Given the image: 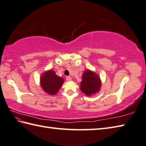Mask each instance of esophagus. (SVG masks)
Segmentation results:
<instances>
[{
    "label": "esophagus",
    "instance_id": "1",
    "mask_svg": "<svg viewBox=\"0 0 146 146\" xmlns=\"http://www.w3.org/2000/svg\"><path fill=\"white\" fill-rule=\"evenodd\" d=\"M66 79L67 81H71V78L70 76H66Z\"/></svg>",
    "mask_w": 146,
    "mask_h": 146
}]
</instances>
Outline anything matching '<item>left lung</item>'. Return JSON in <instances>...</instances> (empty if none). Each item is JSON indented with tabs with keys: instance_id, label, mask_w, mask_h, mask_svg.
I'll return each mask as SVG.
<instances>
[{
	"instance_id": "obj_1",
	"label": "left lung",
	"mask_w": 146,
	"mask_h": 146,
	"mask_svg": "<svg viewBox=\"0 0 146 146\" xmlns=\"http://www.w3.org/2000/svg\"><path fill=\"white\" fill-rule=\"evenodd\" d=\"M101 86V79L96 73L87 70L84 71L80 83V90L87 96L96 94Z\"/></svg>"
}]
</instances>
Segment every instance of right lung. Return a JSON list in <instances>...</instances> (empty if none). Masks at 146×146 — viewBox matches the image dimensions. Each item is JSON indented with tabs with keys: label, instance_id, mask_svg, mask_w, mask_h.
<instances>
[{
	"label": "right lung",
	"instance_id": "add662e5",
	"mask_svg": "<svg viewBox=\"0 0 146 146\" xmlns=\"http://www.w3.org/2000/svg\"><path fill=\"white\" fill-rule=\"evenodd\" d=\"M64 83V79L56 75L52 70L47 71L42 75L40 85L45 92L49 95H55L58 92Z\"/></svg>",
	"mask_w": 146,
	"mask_h": 146
}]
</instances>
